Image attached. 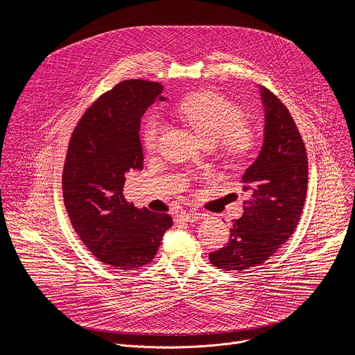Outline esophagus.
Returning a JSON list of instances; mask_svg holds the SVG:
<instances>
[{
    "label": "esophagus",
    "instance_id": "obj_1",
    "mask_svg": "<svg viewBox=\"0 0 355 355\" xmlns=\"http://www.w3.org/2000/svg\"><path fill=\"white\" fill-rule=\"evenodd\" d=\"M178 219L182 220V222H195L198 219H202V215L198 214V212H187V211H184V212H180Z\"/></svg>",
    "mask_w": 355,
    "mask_h": 355
}]
</instances>
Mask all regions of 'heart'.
I'll return each mask as SVG.
<instances>
[{
	"label": "heart",
	"instance_id": "heart-1",
	"mask_svg": "<svg viewBox=\"0 0 355 355\" xmlns=\"http://www.w3.org/2000/svg\"><path fill=\"white\" fill-rule=\"evenodd\" d=\"M180 116L207 144L218 143L223 153L233 160H243L256 147V133L245 123L243 111L226 98L202 92L184 99ZM163 130V119L150 115L141 130V143L147 151L157 147Z\"/></svg>",
	"mask_w": 355,
	"mask_h": 355
}]
</instances>
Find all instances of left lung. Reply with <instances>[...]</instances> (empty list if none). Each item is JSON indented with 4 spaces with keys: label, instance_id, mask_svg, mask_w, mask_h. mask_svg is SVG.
Returning <instances> with one entry per match:
<instances>
[{
    "label": "left lung",
    "instance_id": "left-lung-1",
    "mask_svg": "<svg viewBox=\"0 0 355 355\" xmlns=\"http://www.w3.org/2000/svg\"><path fill=\"white\" fill-rule=\"evenodd\" d=\"M266 112L259 157L243 174L244 214L233 220L225 247L209 252L211 263L226 271H245L266 263L292 236L308 191V157L286 107L260 85Z\"/></svg>",
    "mask_w": 355,
    "mask_h": 355
}]
</instances>
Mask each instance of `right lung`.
<instances>
[{
	"instance_id": "right-lung-1",
	"label": "right lung",
	"mask_w": 355,
	"mask_h": 355,
	"mask_svg": "<svg viewBox=\"0 0 355 355\" xmlns=\"http://www.w3.org/2000/svg\"><path fill=\"white\" fill-rule=\"evenodd\" d=\"M163 85L126 80L101 95L77 123L63 168V198L70 222L99 261L136 270L153 261L168 214L136 208L125 199L126 173L143 168L140 118Z\"/></svg>"
}]
</instances>
